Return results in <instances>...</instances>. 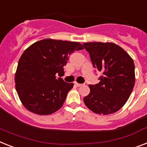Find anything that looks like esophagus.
<instances>
[{"mask_svg": "<svg viewBox=\"0 0 147 147\" xmlns=\"http://www.w3.org/2000/svg\"><path fill=\"white\" fill-rule=\"evenodd\" d=\"M75 85H76V87H80V86H82V84H78V83H77V82H75Z\"/></svg>", "mask_w": 147, "mask_h": 147, "instance_id": "esophagus-1", "label": "esophagus"}]
</instances>
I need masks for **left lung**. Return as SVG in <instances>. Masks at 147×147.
Masks as SVG:
<instances>
[{
    "instance_id": "obj_1",
    "label": "left lung",
    "mask_w": 147,
    "mask_h": 147,
    "mask_svg": "<svg viewBox=\"0 0 147 147\" xmlns=\"http://www.w3.org/2000/svg\"><path fill=\"white\" fill-rule=\"evenodd\" d=\"M94 67L102 76L100 82L89 85L90 94L84 102L90 110L99 115L119 111L127 102L135 83L133 59L120 46L112 42L84 43Z\"/></svg>"
}]
</instances>
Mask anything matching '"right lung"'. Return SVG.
<instances>
[{
	"instance_id": "add662e5",
	"label": "right lung",
	"mask_w": 147,
	"mask_h": 147,
	"mask_svg": "<svg viewBox=\"0 0 147 147\" xmlns=\"http://www.w3.org/2000/svg\"><path fill=\"white\" fill-rule=\"evenodd\" d=\"M79 42L47 38L34 42L24 51L15 74L16 90L25 108L47 115L63 107L73 83H66L57 74L64 73L69 55L83 50Z\"/></svg>"
}]
</instances>
